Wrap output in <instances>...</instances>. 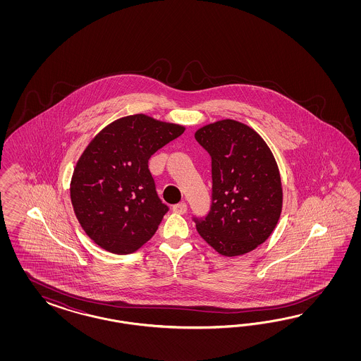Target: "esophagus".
Returning a JSON list of instances; mask_svg holds the SVG:
<instances>
[{
    "label": "esophagus",
    "mask_w": 361,
    "mask_h": 361,
    "mask_svg": "<svg viewBox=\"0 0 361 361\" xmlns=\"http://www.w3.org/2000/svg\"><path fill=\"white\" fill-rule=\"evenodd\" d=\"M172 210L175 213H178V214H184V213H186V210H188V205H186L185 202H180V204L173 205Z\"/></svg>",
    "instance_id": "1"
}]
</instances>
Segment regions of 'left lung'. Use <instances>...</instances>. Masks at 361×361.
<instances>
[{"label": "left lung", "mask_w": 361, "mask_h": 361, "mask_svg": "<svg viewBox=\"0 0 361 361\" xmlns=\"http://www.w3.org/2000/svg\"><path fill=\"white\" fill-rule=\"evenodd\" d=\"M212 159L210 208L193 216L198 234L226 257L252 252L270 237L282 210V184L273 153L250 127L221 121L198 130Z\"/></svg>", "instance_id": "left-lung-1"}]
</instances>
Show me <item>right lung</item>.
<instances>
[{"mask_svg": "<svg viewBox=\"0 0 361 361\" xmlns=\"http://www.w3.org/2000/svg\"><path fill=\"white\" fill-rule=\"evenodd\" d=\"M184 131L139 114L111 123L88 144L70 193L80 226L102 249L130 254L152 238L169 208L156 192L148 160Z\"/></svg>", "mask_w": 361, "mask_h": 361, "instance_id": "obj_1", "label": "right lung"}]
</instances>
